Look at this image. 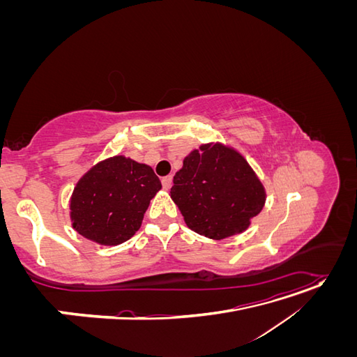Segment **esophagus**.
Segmentation results:
<instances>
[{"mask_svg": "<svg viewBox=\"0 0 357 357\" xmlns=\"http://www.w3.org/2000/svg\"><path fill=\"white\" fill-rule=\"evenodd\" d=\"M171 183H172V176L162 177V186H164V189L168 190L171 188Z\"/></svg>", "mask_w": 357, "mask_h": 357, "instance_id": "1", "label": "esophagus"}]
</instances>
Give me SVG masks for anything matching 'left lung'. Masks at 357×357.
Instances as JSON below:
<instances>
[{
	"mask_svg": "<svg viewBox=\"0 0 357 357\" xmlns=\"http://www.w3.org/2000/svg\"><path fill=\"white\" fill-rule=\"evenodd\" d=\"M169 195L192 231L211 240L244 232L262 211L266 192L235 149L202 144L183 160Z\"/></svg>",
	"mask_w": 357,
	"mask_h": 357,
	"instance_id": "1",
	"label": "left lung"
}]
</instances>
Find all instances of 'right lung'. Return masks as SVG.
Returning a JSON list of instances; mask_svg holds the SVG:
<instances>
[{
	"label": "right lung",
	"mask_w": 357,
	"mask_h": 357,
	"mask_svg": "<svg viewBox=\"0 0 357 357\" xmlns=\"http://www.w3.org/2000/svg\"><path fill=\"white\" fill-rule=\"evenodd\" d=\"M160 188L152 167L122 155L104 159L73 190V228L96 244H122L139 229L150 199Z\"/></svg>",
	"instance_id": "right-lung-1"
}]
</instances>
